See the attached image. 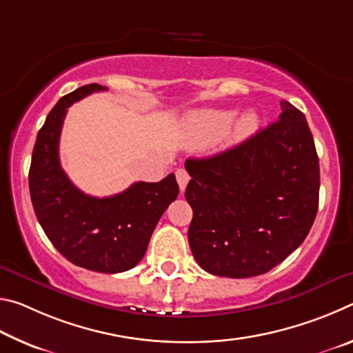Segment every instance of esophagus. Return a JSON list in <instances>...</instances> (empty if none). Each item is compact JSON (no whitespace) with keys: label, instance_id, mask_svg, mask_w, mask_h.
Listing matches in <instances>:
<instances>
[{"label":"esophagus","instance_id":"esophagus-1","mask_svg":"<svg viewBox=\"0 0 353 353\" xmlns=\"http://www.w3.org/2000/svg\"><path fill=\"white\" fill-rule=\"evenodd\" d=\"M176 177H177L179 188H181V191H182V193H183L185 188H187V183H188V181H190V176H188V172L185 171L183 168H181V170H177V171H176Z\"/></svg>","mask_w":353,"mask_h":353}]
</instances>
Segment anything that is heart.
<instances>
[{
  "instance_id": "obj_1",
  "label": "heart",
  "mask_w": 353,
  "mask_h": 353,
  "mask_svg": "<svg viewBox=\"0 0 353 353\" xmlns=\"http://www.w3.org/2000/svg\"><path fill=\"white\" fill-rule=\"evenodd\" d=\"M235 112L232 110H202L191 117V129L204 141H216L223 137L234 121ZM259 126V115L254 110L244 112L230 129V139L241 141Z\"/></svg>"
}]
</instances>
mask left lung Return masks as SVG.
Here are the masks:
<instances>
[{"instance_id":"obj_1","label":"left lung","mask_w":353,"mask_h":353,"mask_svg":"<svg viewBox=\"0 0 353 353\" xmlns=\"http://www.w3.org/2000/svg\"><path fill=\"white\" fill-rule=\"evenodd\" d=\"M279 121L241 145L185 162L191 252L202 270L246 279L305 240L319 204V159L305 115L282 101Z\"/></svg>"}]
</instances>
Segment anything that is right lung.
<instances>
[{"label": "right lung", "mask_w": 353, "mask_h": 353, "mask_svg": "<svg viewBox=\"0 0 353 353\" xmlns=\"http://www.w3.org/2000/svg\"><path fill=\"white\" fill-rule=\"evenodd\" d=\"M103 90L99 83H88L59 99L35 140L29 191L41 229L65 259L85 270L117 274L132 270L145 256L179 185L170 174L160 182H135L109 198H93L74 187L59 160L63 119L71 104Z\"/></svg>", "instance_id": "add662e5"}]
</instances>
